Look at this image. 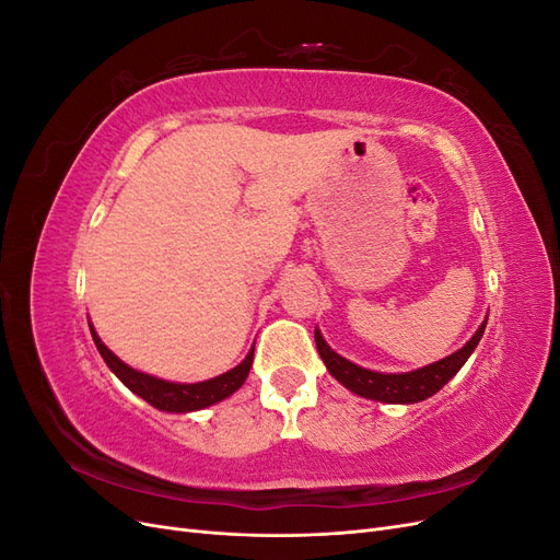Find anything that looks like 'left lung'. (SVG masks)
<instances>
[{"label": "left lung", "mask_w": 560, "mask_h": 560, "mask_svg": "<svg viewBox=\"0 0 560 560\" xmlns=\"http://www.w3.org/2000/svg\"><path fill=\"white\" fill-rule=\"evenodd\" d=\"M486 322H488V315L481 322V327L474 331V336L460 350H455L453 354H448V358L432 362L428 366L406 371V374H383V371H371L341 358V354L331 350L325 338H322L319 329H315V343L329 374L343 387H348L350 393L374 399V401H383V404H416L436 395L439 389H442L457 374V371L463 369L474 348H477L481 341Z\"/></svg>", "instance_id": "8db88e82"}]
</instances>
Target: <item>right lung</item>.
<instances>
[{
  "label": "right lung",
  "instance_id": "1",
  "mask_svg": "<svg viewBox=\"0 0 560 560\" xmlns=\"http://www.w3.org/2000/svg\"><path fill=\"white\" fill-rule=\"evenodd\" d=\"M89 327L93 334L95 348L100 354H103V360L112 369V374L121 381L130 389V393L142 397L147 404L154 406V409L167 411V413L200 411V409H208V406H212L217 401L231 397L235 389L245 383L252 360H254V346H252L247 358L222 376H214L210 381H200V383H173V381L149 376V374H144V371L128 366L124 360H118L103 341H100V336L93 329L91 322H89Z\"/></svg>",
  "mask_w": 560,
  "mask_h": 560
}]
</instances>
